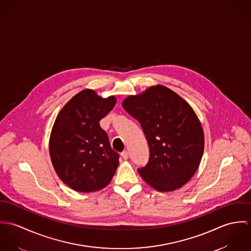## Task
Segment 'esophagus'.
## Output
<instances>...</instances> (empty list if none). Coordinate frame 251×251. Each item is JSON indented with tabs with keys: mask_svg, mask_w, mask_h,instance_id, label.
<instances>
[{
	"mask_svg": "<svg viewBox=\"0 0 251 251\" xmlns=\"http://www.w3.org/2000/svg\"><path fill=\"white\" fill-rule=\"evenodd\" d=\"M121 157L124 159V160H127L128 157H129V152L128 151H123L121 153Z\"/></svg>",
	"mask_w": 251,
	"mask_h": 251,
	"instance_id": "obj_1",
	"label": "esophagus"
}]
</instances>
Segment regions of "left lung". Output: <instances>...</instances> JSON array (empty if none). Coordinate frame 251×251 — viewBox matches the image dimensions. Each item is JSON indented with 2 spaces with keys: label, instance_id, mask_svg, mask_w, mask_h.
I'll return each instance as SVG.
<instances>
[{
  "label": "left lung",
  "instance_id": "obj_1",
  "mask_svg": "<svg viewBox=\"0 0 251 251\" xmlns=\"http://www.w3.org/2000/svg\"><path fill=\"white\" fill-rule=\"evenodd\" d=\"M122 106L141 125L150 157L139 168L141 178L158 192L182 188L195 175L204 151L202 125L190 104L157 84L124 99Z\"/></svg>",
  "mask_w": 251,
  "mask_h": 251
}]
</instances>
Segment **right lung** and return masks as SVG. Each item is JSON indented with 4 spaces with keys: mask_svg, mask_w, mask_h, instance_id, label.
<instances>
[{
    "mask_svg": "<svg viewBox=\"0 0 251 251\" xmlns=\"http://www.w3.org/2000/svg\"><path fill=\"white\" fill-rule=\"evenodd\" d=\"M114 96L103 98L93 89L73 96L58 112L49 140L50 157L59 179L80 193L107 187L119 165L99 121L112 111Z\"/></svg>",
    "mask_w": 251,
    "mask_h": 251,
    "instance_id": "1",
    "label": "right lung"
}]
</instances>
